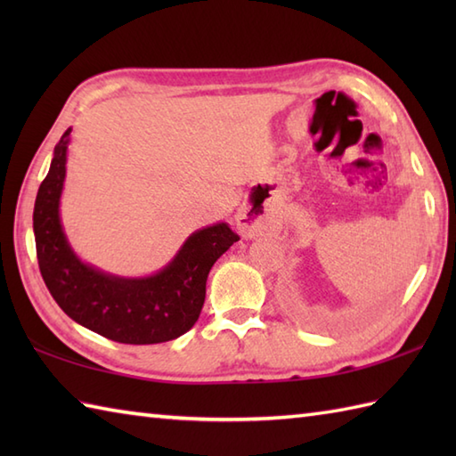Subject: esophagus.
<instances>
[{"label":"esophagus","instance_id":"1","mask_svg":"<svg viewBox=\"0 0 456 456\" xmlns=\"http://www.w3.org/2000/svg\"><path fill=\"white\" fill-rule=\"evenodd\" d=\"M237 229L240 231V235H243L245 239L256 237L263 233L265 223H263V217L250 209L248 203H245V206L240 208L237 213Z\"/></svg>","mask_w":456,"mask_h":456}]
</instances>
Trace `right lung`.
I'll use <instances>...</instances> for the list:
<instances>
[{"mask_svg": "<svg viewBox=\"0 0 456 456\" xmlns=\"http://www.w3.org/2000/svg\"><path fill=\"white\" fill-rule=\"evenodd\" d=\"M70 131L54 147L33 211L38 268L48 292L76 323L111 341L154 345L178 338L198 322L209 270L239 235L227 223L203 227L186 239L168 266L147 278L113 276L82 263L68 245L58 211Z\"/></svg>", "mask_w": 456, "mask_h": 456, "instance_id": "add662e5", "label": "right lung"}]
</instances>
